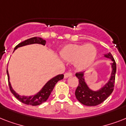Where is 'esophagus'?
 Wrapping results in <instances>:
<instances>
[{
	"label": "esophagus",
	"mask_w": 126,
	"mask_h": 126,
	"mask_svg": "<svg viewBox=\"0 0 126 126\" xmlns=\"http://www.w3.org/2000/svg\"><path fill=\"white\" fill-rule=\"evenodd\" d=\"M72 75H73L72 73H71V72H67V73H65V75H64V77H65V79H67V78H68V77H71Z\"/></svg>",
	"instance_id": "esophagus-1"
}]
</instances>
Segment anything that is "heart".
Wrapping results in <instances>:
<instances>
[{"mask_svg": "<svg viewBox=\"0 0 126 126\" xmlns=\"http://www.w3.org/2000/svg\"><path fill=\"white\" fill-rule=\"evenodd\" d=\"M60 55L69 62L75 61L79 70L87 69L94 63L97 56V49L92 44H67L61 49Z\"/></svg>", "mask_w": 126, "mask_h": 126, "instance_id": "b5f03b06", "label": "heart"}]
</instances>
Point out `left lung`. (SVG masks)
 Returning <instances> with one entry per match:
<instances>
[{
    "label": "left lung",
    "instance_id": "8db88e82",
    "mask_svg": "<svg viewBox=\"0 0 126 126\" xmlns=\"http://www.w3.org/2000/svg\"><path fill=\"white\" fill-rule=\"evenodd\" d=\"M105 57L109 58L112 61L111 77L109 81L99 90L94 92L88 88L84 79V73H76V77L79 79V86L75 91V96L80 103L86 106H96L105 101L112 93L115 82V75L116 72V64L115 60L110 53L105 55Z\"/></svg>",
    "mask_w": 126,
    "mask_h": 126
}]
</instances>
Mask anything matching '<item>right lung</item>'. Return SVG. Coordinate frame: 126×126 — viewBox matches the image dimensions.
<instances>
[{
	"label": "right lung",
	"mask_w": 126,
	"mask_h": 126,
	"mask_svg": "<svg viewBox=\"0 0 126 126\" xmlns=\"http://www.w3.org/2000/svg\"><path fill=\"white\" fill-rule=\"evenodd\" d=\"M40 44L42 45H45L46 44V40H43L42 38L40 37H33V38H29L27 40H25L23 42H21L19 44L15 47L14 50L16 49L17 47H21L23 46L29 45V44ZM7 75H8V85L10 90L11 92L12 93L13 95L19 101L22 102L23 103L25 104V105H32V106H36L39 105L40 104L43 103L44 102H45L46 100L48 99L49 95L51 94L52 90H53L54 86L57 82L59 80H61L63 79L64 75H59L56 76V77H53V79L49 80L46 84L44 85L42 90H40V92H38V94L32 96H29V97H26V96H21L13 90L12 86H11L10 82L9 80V74L8 70L6 71Z\"/></svg>",
	"instance_id": "right-lung-1"
}]
</instances>
